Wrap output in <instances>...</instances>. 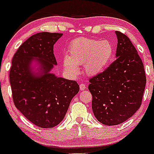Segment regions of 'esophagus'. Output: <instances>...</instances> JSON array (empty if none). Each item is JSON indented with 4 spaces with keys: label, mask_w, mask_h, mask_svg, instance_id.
Masks as SVG:
<instances>
[{
    "label": "esophagus",
    "mask_w": 154,
    "mask_h": 154,
    "mask_svg": "<svg viewBox=\"0 0 154 154\" xmlns=\"http://www.w3.org/2000/svg\"><path fill=\"white\" fill-rule=\"evenodd\" d=\"M85 88H86L85 85L83 84V83H81V84H80V89H81V90H84Z\"/></svg>",
    "instance_id": "1"
}]
</instances>
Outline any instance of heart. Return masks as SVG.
Masks as SVG:
<instances>
[{
	"instance_id": "1",
	"label": "heart",
	"mask_w": 154,
	"mask_h": 154,
	"mask_svg": "<svg viewBox=\"0 0 154 154\" xmlns=\"http://www.w3.org/2000/svg\"><path fill=\"white\" fill-rule=\"evenodd\" d=\"M114 48L108 40L89 39L81 37L72 41L69 48V57L64 58L65 69L72 74L79 72L78 65H84L88 75L99 74L111 61Z\"/></svg>"
}]
</instances>
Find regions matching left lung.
Wrapping results in <instances>:
<instances>
[{"mask_svg": "<svg viewBox=\"0 0 154 154\" xmlns=\"http://www.w3.org/2000/svg\"><path fill=\"white\" fill-rule=\"evenodd\" d=\"M117 59L89 79L92 109L98 122L117 125L130 118L141 105L146 77L137 49L124 33L116 31Z\"/></svg>", "mask_w": 154, "mask_h": 154, "instance_id": "1", "label": "left lung"}]
</instances>
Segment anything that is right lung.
I'll use <instances>...</instances> for the list:
<instances>
[{
  "label": "right lung",
  "instance_id": "right-lung-1",
  "mask_svg": "<svg viewBox=\"0 0 154 154\" xmlns=\"http://www.w3.org/2000/svg\"><path fill=\"white\" fill-rule=\"evenodd\" d=\"M61 36L47 32L31 36L15 53L9 72L15 106L32 124L45 129L56 126L64 119L80 89L76 81L49 72L57 65L53 45ZM32 61L40 65L38 73L32 71Z\"/></svg>",
  "mask_w": 154,
  "mask_h": 154
}]
</instances>
